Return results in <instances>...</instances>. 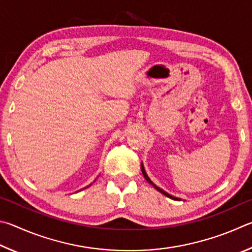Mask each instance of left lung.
<instances>
[{
	"mask_svg": "<svg viewBox=\"0 0 252 252\" xmlns=\"http://www.w3.org/2000/svg\"><path fill=\"white\" fill-rule=\"evenodd\" d=\"M140 168H142V173H143V175H144V177H145V179H146L147 180V182L149 183V184H151V185H153V187L154 188H155V189H157V190L158 191H159V192H161L162 193V195H165V196H167V197H168V198H171V199H174V200H180L179 199V198H176V197H174V196H171V195H169V193L168 192H166V191H164V190H162V189L161 188H159V187H157L156 186V185L155 184H154L153 182H152V180L151 179H149V177H148V176H147V174H146V171H145V168H144V165L142 164V165H140Z\"/></svg>",
	"mask_w": 252,
	"mask_h": 252,
	"instance_id": "obj_1",
	"label": "left lung"
}]
</instances>
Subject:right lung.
Listing matches in <instances>:
<instances>
[{
  "mask_svg": "<svg viewBox=\"0 0 252 252\" xmlns=\"http://www.w3.org/2000/svg\"><path fill=\"white\" fill-rule=\"evenodd\" d=\"M87 187H88V186H87Z\"/></svg>",
  "mask_w": 252,
  "mask_h": 252,
  "instance_id": "1",
  "label": "right lung"
}]
</instances>
